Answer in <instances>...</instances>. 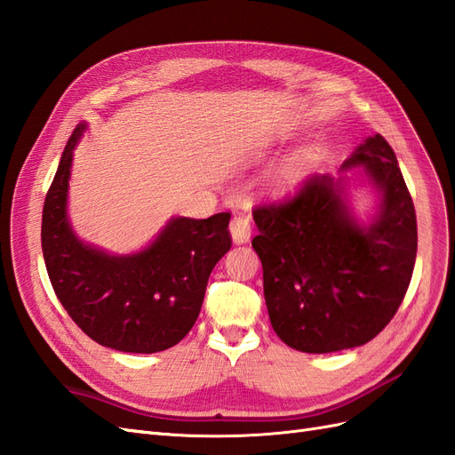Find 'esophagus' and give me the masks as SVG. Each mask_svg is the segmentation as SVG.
Segmentation results:
<instances>
[{
	"label": "esophagus",
	"instance_id": "34e87169",
	"mask_svg": "<svg viewBox=\"0 0 455 455\" xmlns=\"http://www.w3.org/2000/svg\"><path fill=\"white\" fill-rule=\"evenodd\" d=\"M229 233H231V239L233 243L243 244L251 239V220L246 214H237L231 218V224H229Z\"/></svg>",
	"mask_w": 455,
	"mask_h": 455
}]
</instances>
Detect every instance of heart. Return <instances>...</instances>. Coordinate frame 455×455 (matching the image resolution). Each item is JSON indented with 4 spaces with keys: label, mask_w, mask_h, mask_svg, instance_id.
<instances>
[{
    "label": "heart",
    "mask_w": 455,
    "mask_h": 455,
    "mask_svg": "<svg viewBox=\"0 0 455 455\" xmlns=\"http://www.w3.org/2000/svg\"><path fill=\"white\" fill-rule=\"evenodd\" d=\"M307 167V156L306 154H294L288 157L281 167V180L283 182H296L301 174L306 172Z\"/></svg>",
    "instance_id": "b5f03b06"
}]
</instances>
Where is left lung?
Wrapping results in <instances>:
<instances>
[{
  "label": "left lung",
  "instance_id": "1",
  "mask_svg": "<svg viewBox=\"0 0 455 455\" xmlns=\"http://www.w3.org/2000/svg\"><path fill=\"white\" fill-rule=\"evenodd\" d=\"M351 170L379 194V211L366 225L345 191ZM339 172L311 174L292 199L254 211L252 246L264 267L271 326L304 353L376 338L403 304L416 264L414 203L387 140L370 136Z\"/></svg>",
  "mask_w": 455,
  "mask_h": 455
}]
</instances>
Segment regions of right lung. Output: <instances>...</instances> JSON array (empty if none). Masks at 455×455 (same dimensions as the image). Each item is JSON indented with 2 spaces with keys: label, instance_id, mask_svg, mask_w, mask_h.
<instances>
[{
  "label": "right lung",
  "instance_id": "right-lung-1",
  "mask_svg": "<svg viewBox=\"0 0 455 455\" xmlns=\"http://www.w3.org/2000/svg\"><path fill=\"white\" fill-rule=\"evenodd\" d=\"M87 123L68 140L47 191L41 249L60 304L84 332L123 353H157L196 324L211 271L231 249L229 212L206 220L171 218L146 249L116 256L84 243L68 218L74 149Z\"/></svg>",
  "mask_w": 455,
  "mask_h": 455
}]
</instances>
